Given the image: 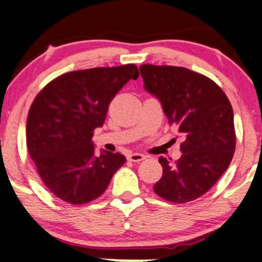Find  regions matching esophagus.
<instances>
[{
    "label": "esophagus",
    "mask_w": 262,
    "mask_h": 262,
    "mask_svg": "<svg viewBox=\"0 0 262 262\" xmlns=\"http://www.w3.org/2000/svg\"><path fill=\"white\" fill-rule=\"evenodd\" d=\"M145 158H146V157H145V156L141 155V154H132V155L128 156V160L130 162H135V163L144 161Z\"/></svg>",
    "instance_id": "obj_1"
}]
</instances>
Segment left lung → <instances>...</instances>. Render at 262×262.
<instances>
[{
    "label": "left lung",
    "mask_w": 262,
    "mask_h": 262,
    "mask_svg": "<svg viewBox=\"0 0 262 262\" xmlns=\"http://www.w3.org/2000/svg\"><path fill=\"white\" fill-rule=\"evenodd\" d=\"M145 88L160 99L170 125L185 140L178 161L158 158L163 174L156 194L186 203L207 193L232 161L236 132L231 102L213 79L169 65L140 66Z\"/></svg>",
    "instance_id": "left-lung-1"
}]
</instances>
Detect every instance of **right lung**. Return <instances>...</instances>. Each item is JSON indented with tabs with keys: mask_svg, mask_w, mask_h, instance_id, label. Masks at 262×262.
<instances>
[{
	"mask_svg": "<svg viewBox=\"0 0 262 262\" xmlns=\"http://www.w3.org/2000/svg\"><path fill=\"white\" fill-rule=\"evenodd\" d=\"M138 77L134 64L72 71L36 95L26 121V146L54 196L72 205L87 204L104 193L125 163L120 152L94 156L92 139L95 128L104 124L115 95Z\"/></svg>",
	"mask_w": 262,
	"mask_h": 262,
	"instance_id": "right-lung-1",
	"label": "right lung"
}]
</instances>
